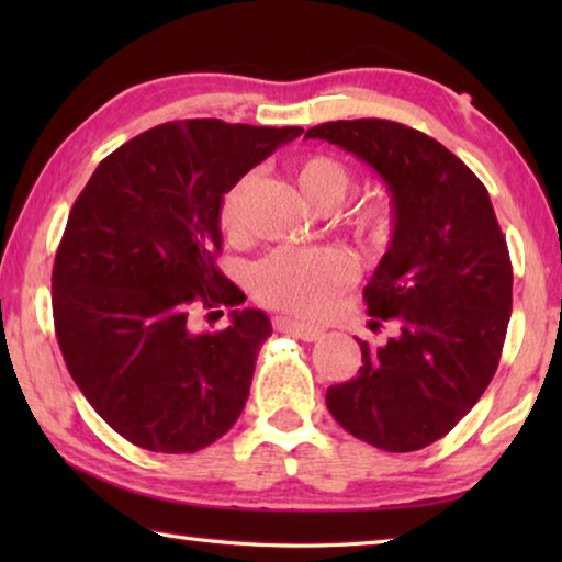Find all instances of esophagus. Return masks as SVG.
I'll return each instance as SVG.
<instances>
[{"label":"esophagus","mask_w":562,"mask_h":562,"mask_svg":"<svg viewBox=\"0 0 562 562\" xmlns=\"http://www.w3.org/2000/svg\"><path fill=\"white\" fill-rule=\"evenodd\" d=\"M274 325H278L280 331H290V335L300 337L304 341H317L322 335H325V329H319L315 325H304V322L288 319V317H280L278 322H274Z\"/></svg>","instance_id":"esophagus-1"}]
</instances>
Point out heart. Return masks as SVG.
Wrapping results in <instances>:
<instances>
[{
  "label": "heart",
  "instance_id": "heart-1",
  "mask_svg": "<svg viewBox=\"0 0 562 562\" xmlns=\"http://www.w3.org/2000/svg\"><path fill=\"white\" fill-rule=\"evenodd\" d=\"M302 195L317 211H335L351 188V173L341 160L312 154L292 168ZM252 176H245L227 190L221 203V227L227 237H240L245 231L243 205ZM347 223L361 243L386 245L394 233V211L386 201H369L349 213ZM351 282V265L345 255L329 247L322 250H280L255 265L252 292L262 304L317 315Z\"/></svg>",
  "mask_w": 562,
  "mask_h": 562
}]
</instances>
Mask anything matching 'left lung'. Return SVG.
<instances>
[{
  "label": "left lung",
  "instance_id": "1",
  "mask_svg": "<svg viewBox=\"0 0 562 562\" xmlns=\"http://www.w3.org/2000/svg\"><path fill=\"white\" fill-rule=\"evenodd\" d=\"M304 138L372 166L394 205L392 243L364 300L374 325L394 319L398 335L382 347L359 339L364 364L327 389V408L376 449H424L486 392L506 341L513 268L488 190L439 140L396 121H329Z\"/></svg>",
  "mask_w": 562,
  "mask_h": 562
}]
</instances>
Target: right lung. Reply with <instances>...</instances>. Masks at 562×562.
<instances>
[{"instance_id": "add662e5", "label": "right lung", "mask_w": 562, "mask_h": 562, "mask_svg": "<svg viewBox=\"0 0 562 562\" xmlns=\"http://www.w3.org/2000/svg\"><path fill=\"white\" fill-rule=\"evenodd\" d=\"M300 133L160 123L103 158L76 198L52 272L56 339L81 394L140 449L201 451L240 416L270 319L233 310L231 327L193 331L190 315L245 302L215 265L223 195Z\"/></svg>"}]
</instances>
